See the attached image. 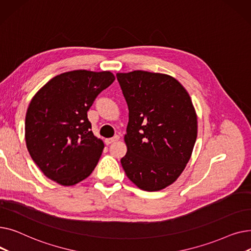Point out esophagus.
<instances>
[{"label":"esophagus","instance_id":"1","mask_svg":"<svg viewBox=\"0 0 251 251\" xmlns=\"http://www.w3.org/2000/svg\"><path fill=\"white\" fill-rule=\"evenodd\" d=\"M119 138H120V136L119 135H115L114 137H112V138H107L104 140V142H105V144H111V143H113V142H115V141H117V140H119Z\"/></svg>","mask_w":251,"mask_h":251}]
</instances>
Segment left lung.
<instances>
[{"label":"left lung","instance_id":"8db88e82","mask_svg":"<svg viewBox=\"0 0 251 251\" xmlns=\"http://www.w3.org/2000/svg\"><path fill=\"white\" fill-rule=\"evenodd\" d=\"M129 110L121 159L127 177L146 191L174 183L197 137V116L186 89L172 76L136 70L117 73Z\"/></svg>","mask_w":251,"mask_h":251}]
</instances>
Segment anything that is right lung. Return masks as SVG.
<instances>
[{
	"label": "right lung",
	"instance_id": "1",
	"mask_svg": "<svg viewBox=\"0 0 251 251\" xmlns=\"http://www.w3.org/2000/svg\"><path fill=\"white\" fill-rule=\"evenodd\" d=\"M114 80L110 71H69L32 98L25 117L26 147L49 179L72 186L95 170L104 146L92 133L87 111Z\"/></svg>",
	"mask_w": 251,
	"mask_h": 251
}]
</instances>
